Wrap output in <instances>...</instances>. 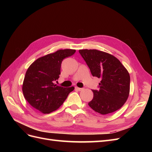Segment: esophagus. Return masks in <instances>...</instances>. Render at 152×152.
<instances>
[{"mask_svg": "<svg viewBox=\"0 0 152 152\" xmlns=\"http://www.w3.org/2000/svg\"><path fill=\"white\" fill-rule=\"evenodd\" d=\"M75 89L76 90H77V91H82V88H80V87H75Z\"/></svg>", "mask_w": 152, "mask_h": 152, "instance_id": "esophagus-1", "label": "esophagus"}]
</instances>
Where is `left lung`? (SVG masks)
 <instances>
[{"instance_id":"left-lung-1","label":"left lung","mask_w":152,"mask_h":152,"mask_svg":"<svg viewBox=\"0 0 152 152\" xmlns=\"http://www.w3.org/2000/svg\"><path fill=\"white\" fill-rule=\"evenodd\" d=\"M79 53L91 74L101 79L99 90H93L88 103L96 112L106 115L120 109L130 91V75L127 69L113 55L96 49H80Z\"/></svg>"}]
</instances>
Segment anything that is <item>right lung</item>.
<instances>
[{
    "label": "right lung",
    "mask_w": 152,
    "mask_h": 152,
    "mask_svg": "<svg viewBox=\"0 0 152 152\" xmlns=\"http://www.w3.org/2000/svg\"><path fill=\"white\" fill-rule=\"evenodd\" d=\"M75 49H61L38 58L27 70L22 86L24 97L32 107L50 113L61 107L74 87H63L54 84L60 75L63 59Z\"/></svg>",
    "instance_id": "obj_1"
}]
</instances>
